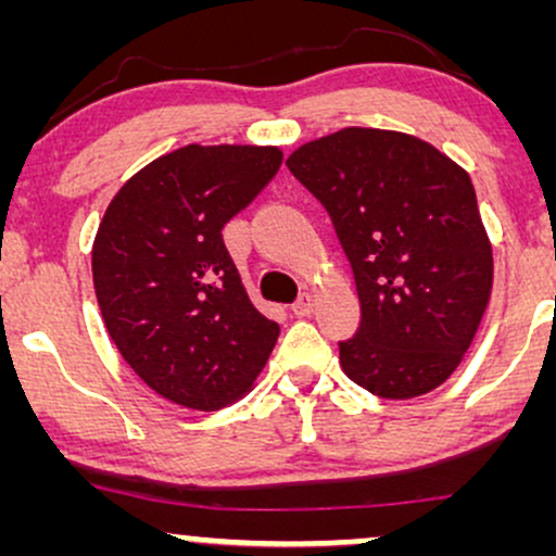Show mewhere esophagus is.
Here are the masks:
<instances>
[{
  "instance_id": "34e87169",
  "label": "esophagus",
  "mask_w": 556,
  "mask_h": 556,
  "mask_svg": "<svg viewBox=\"0 0 556 556\" xmlns=\"http://www.w3.org/2000/svg\"><path fill=\"white\" fill-rule=\"evenodd\" d=\"M314 305H316L314 295H311V292H303V295L295 300V305H292V314H295V316H311V314H314Z\"/></svg>"
}]
</instances>
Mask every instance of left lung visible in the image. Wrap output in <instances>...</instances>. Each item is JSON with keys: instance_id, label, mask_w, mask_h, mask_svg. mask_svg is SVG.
Wrapping results in <instances>:
<instances>
[{"instance_id": "left-lung-1", "label": "left lung", "mask_w": 556, "mask_h": 556, "mask_svg": "<svg viewBox=\"0 0 556 556\" xmlns=\"http://www.w3.org/2000/svg\"><path fill=\"white\" fill-rule=\"evenodd\" d=\"M287 167L334 222L361 298L342 371L384 400H413L463 363L494 285L491 240L470 175L397 130L344 127Z\"/></svg>"}]
</instances>
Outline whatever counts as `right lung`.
<instances>
[{"mask_svg": "<svg viewBox=\"0 0 556 556\" xmlns=\"http://www.w3.org/2000/svg\"><path fill=\"white\" fill-rule=\"evenodd\" d=\"M277 146H182L106 206L91 269L119 355L156 394L222 410L251 392L279 324L248 298L222 229L277 175Z\"/></svg>", "mask_w": 556, "mask_h": 556, "instance_id": "add662e5", "label": "right lung"}]
</instances>
